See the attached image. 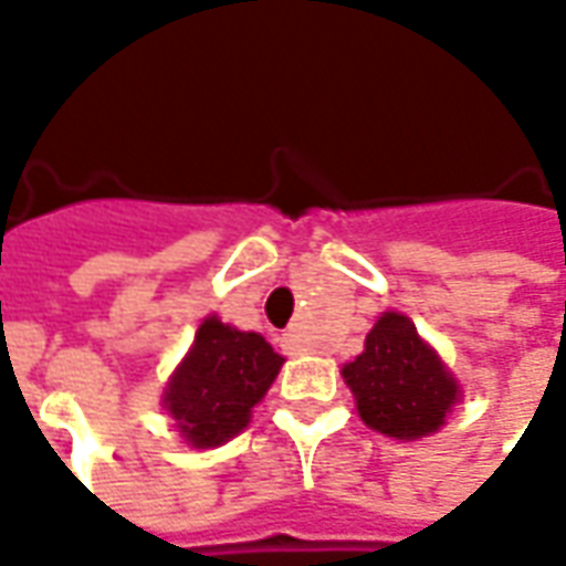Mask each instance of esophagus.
<instances>
[{
  "label": "esophagus",
  "instance_id": "esophagus-1",
  "mask_svg": "<svg viewBox=\"0 0 566 566\" xmlns=\"http://www.w3.org/2000/svg\"><path fill=\"white\" fill-rule=\"evenodd\" d=\"M287 343H294V339H287Z\"/></svg>",
  "mask_w": 566,
  "mask_h": 566
}]
</instances>
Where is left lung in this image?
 I'll use <instances>...</instances> for the list:
<instances>
[{"label":"left lung","mask_w":566,"mask_h":566,"mask_svg":"<svg viewBox=\"0 0 566 566\" xmlns=\"http://www.w3.org/2000/svg\"><path fill=\"white\" fill-rule=\"evenodd\" d=\"M343 376L360 418L385 437H427L458 400V381L418 336L416 324L397 312L376 321L364 355L345 364Z\"/></svg>","instance_id":"1"}]
</instances>
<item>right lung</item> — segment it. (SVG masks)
Listing matches in <instances>:
<instances>
[{
	"label": "right lung",
	"instance_id": "add662e5",
	"mask_svg": "<svg viewBox=\"0 0 566 566\" xmlns=\"http://www.w3.org/2000/svg\"><path fill=\"white\" fill-rule=\"evenodd\" d=\"M284 357L260 333H242L218 318L199 324L185 364L175 369L163 403L187 442L221 446L248 427L251 409L270 391Z\"/></svg>",
	"mask_w": 566,
	"mask_h": 566
}]
</instances>
